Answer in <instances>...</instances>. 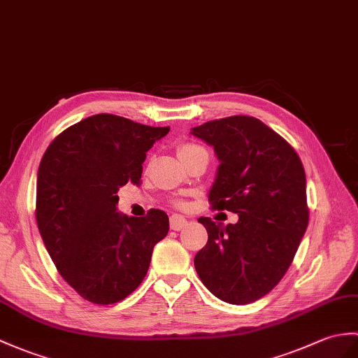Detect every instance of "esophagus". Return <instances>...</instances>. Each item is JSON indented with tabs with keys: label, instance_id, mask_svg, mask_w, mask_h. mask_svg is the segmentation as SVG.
<instances>
[{
	"label": "esophagus",
	"instance_id": "34e87169",
	"mask_svg": "<svg viewBox=\"0 0 358 358\" xmlns=\"http://www.w3.org/2000/svg\"><path fill=\"white\" fill-rule=\"evenodd\" d=\"M187 226V220L185 217H181V215H172L171 217V229L172 230H181Z\"/></svg>",
	"mask_w": 358,
	"mask_h": 358
}]
</instances>
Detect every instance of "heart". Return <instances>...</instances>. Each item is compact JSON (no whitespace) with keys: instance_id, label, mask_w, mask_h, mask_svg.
I'll return each mask as SVG.
<instances>
[{"instance_id":"obj_1","label":"heart","mask_w":358,"mask_h":358,"mask_svg":"<svg viewBox=\"0 0 358 358\" xmlns=\"http://www.w3.org/2000/svg\"><path fill=\"white\" fill-rule=\"evenodd\" d=\"M196 149H203V148L198 146V145H194V143H185V145H181V146L178 148V155H180V157H185V155H187V154H190V152L196 151Z\"/></svg>"}]
</instances>
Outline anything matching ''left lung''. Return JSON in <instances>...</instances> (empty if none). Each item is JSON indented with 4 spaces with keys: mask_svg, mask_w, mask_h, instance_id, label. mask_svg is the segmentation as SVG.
<instances>
[{
    "mask_svg": "<svg viewBox=\"0 0 358 358\" xmlns=\"http://www.w3.org/2000/svg\"><path fill=\"white\" fill-rule=\"evenodd\" d=\"M190 132L213 146L220 160L212 207L239 217L226 227L198 220L209 239L195 256V270L221 301L252 303L284 278L308 226L302 162L278 132L248 115L206 122Z\"/></svg>",
    "mask_w": 358,
    "mask_h": 358,
    "instance_id": "8db88e82",
    "label": "left lung"
}]
</instances>
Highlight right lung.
Listing matches in <instances>:
<instances>
[{
    "mask_svg": "<svg viewBox=\"0 0 358 358\" xmlns=\"http://www.w3.org/2000/svg\"><path fill=\"white\" fill-rule=\"evenodd\" d=\"M169 127L154 128L96 114L57 136L41 160L36 222L61 276L88 302L111 305L145 279L154 245L169 218L151 209L136 218L117 212V192L140 185L146 152Z\"/></svg>",
    "mask_w": 358,
    "mask_h": 358,
    "instance_id": "obj_1",
    "label": "right lung"
}]
</instances>
